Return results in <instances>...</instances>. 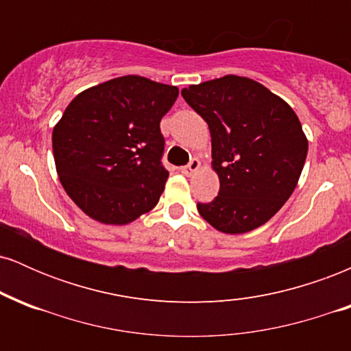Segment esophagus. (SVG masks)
<instances>
[{"label": "esophagus", "mask_w": 351, "mask_h": 351, "mask_svg": "<svg viewBox=\"0 0 351 351\" xmlns=\"http://www.w3.org/2000/svg\"><path fill=\"white\" fill-rule=\"evenodd\" d=\"M201 168V163H199V160H196V158H193L191 162H189L186 167H181L180 168V171L183 173V175H186V176H191L193 173H196Z\"/></svg>", "instance_id": "esophagus-1"}]
</instances>
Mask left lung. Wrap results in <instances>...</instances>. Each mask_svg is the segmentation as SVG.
<instances>
[{"instance_id": "obj_1", "label": "left lung", "mask_w": 351, "mask_h": 351, "mask_svg": "<svg viewBox=\"0 0 351 351\" xmlns=\"http://www.w3.org/2000/svg\"><path fill=\"white\" fill-rule=\"evenodd\" d=\"M211 134L219 193L198 213L226 234H243L276 215L299 183L308 142L292 107L263 84L239 75L181 90Z\"/></svg>"}]
</instances>
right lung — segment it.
<instances>
[{
    "label": "right lung",
    "instance_id": "add662e5",
    "mask_svg": "<svg viewBox=\"0 0 351 351\" xmlns=\"http://www.w3.org/2000/svg\"><path fill=\"white\" fill-rule=\"evenodd\" d=\"M180 90L123 75L75 95L52 130L60 184L92 219L122 226L152 211L168 171L160 120Z\"/></svg>",
    "mask_w": 351,
    "mask_h": 351
}]
</instances>
